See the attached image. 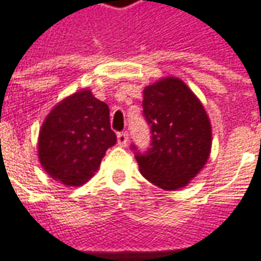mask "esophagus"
<instances>
[{
	"label": "esophagus",
	"mask_w": 261,
	"mask_h": 261,
	"mask_svg": "<svg viewBox=\"0 0 261 261\" xmlns=\"http://www.w3.org/2000/svg\"><path fill=\"white\" fill-rule=\"evenodd\" d=\"M117 144L120 147H125L128 144V134L125 131H121L117 134Z\"/></svg>",
	"instance_id": "34e87169"
}]
</instances>
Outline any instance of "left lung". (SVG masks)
Segmentation results:
<instances>
[{
  "mask_svg": "<svg viewBox=\"0 0 261 261\" xmlns=\"http://www.w3.org/2000/svg\"><path fill=\"white\" fill-rule=\"evenodd\" d=\"M142 114L151 144H131L142 176L155 186L176 190L202 169L211 151V124L200 100L179 78H165L144 89Z\"/></svg>",
  "mask_w": 261,
  "mask_h": 261,
  "instance_id": "1",
  "label": "left lung"
}]
</instances>
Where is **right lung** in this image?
<instances>
[{
    "mask_svg": "<svg viewBox=\"0 0 261 261\" xmlns=\"http://www.w3.org/2000/svg\"><path fill=\"white\" fill-rule=\"evenodd\" d=\"M116 141L109 106L85 89L59 103L44 120L39 159L53 179L65 186H81L93 176Z\"/></svg>",
    "mask_w": 261,
    "mask_h": 261,
    "instance_id": "add662e5",
    "label": "right lung"
}]
</instances>
